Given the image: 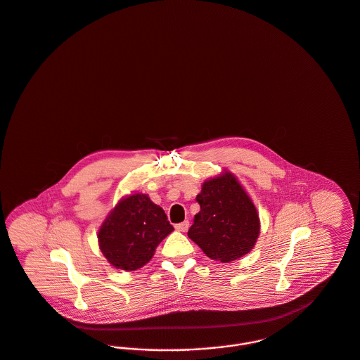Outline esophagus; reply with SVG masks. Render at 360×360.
I'll list each match as a JSON object with an SVG mask.
<instances>
[{"mask_svg": "<svg viewBox=\"0 0 360 360\" xmlns=\"http://www.w3.org/2000/svg\"><path fill=\"white\" fill-rule=\"evenodd\" d=\"M175 229L178 231H186L189 229V221H182V223H178V224H175Z\"/></svg>", "mask_w": 360, "mask_h": 360, "instance_id": "34e87169", "label": "esophagus"}]
</instances>
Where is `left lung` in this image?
<instances>
[{
    "mask_svg": "<svg viewBox=\"0 0 360 360\" xmlns=\"http://www.w3.org/2000/svg\"><path fill=\"white\" fill-rule=\"evenodd\" d=\"M195 200L200 212L188 236L208 257L229 263L250 252L260 233L259 214L231 172L207 179Z\"/></svg>",
    "mask_w": 360,
    "mask_h": 360,
    "instance_id": "1",
    "label": "left lung"
}]
</instances>
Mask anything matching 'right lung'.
Returning <instances> with one entry per match:
<instances>
[{"label":"right lung","instance_id":"1","mask_svg":"<svg viewBox=\"0 0 360 360\" xmlns=\"http://www.w3.org/2000/svg\"><path fill=\"white\" fill-rule=\"evenodd\" d=\"M174 230L162 207L148 194L122 198L98 230V245L115 269L134 271L145 266Z\"/></svg>","mask_w":360,"mask_h":360}]
</instances>
